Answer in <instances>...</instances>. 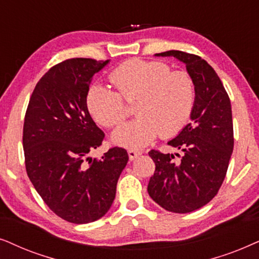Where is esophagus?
Returning <instances> with one entry per match:
<instances>
[{"mask_svg":"<svg viewBox=\"0 0 259 259\" xmlns=\"http://www.w3.org/2000/svg\"><path fill=\"white\" fill-rule=\"evenodd\" d=\"M141 154H142V153H141V151H137V150H134V149L127 150V155H129V158H130V160H132V161L136 160V158L139 157Z\"/></svg>","mask_w":259,"mask_h":259,"instance_id":"34e87169","label":"esophagus"}]
</instances>
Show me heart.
<instances>
[{"instance_id": "heart-1", "label": "heart", "mask_w": 259, "mask_h": 259, "mask_svg": "<svg viewBox=\"0 0 259 259\" xmlns=\"http://www.w3.org/2000/svg\"><path fill=\"white\" fill-rule=\"evenodd\" d=\"M110 80L118 89L94 84L86 97L88 108L99 124L118 125L126 116L123 98H136L137 117L112 134L116 144L142 148L158 134L177 135L188 122L195 104V84L187 72L171 71L162 61L130 59L117 66Z\"/></svg>"}]
</instances>
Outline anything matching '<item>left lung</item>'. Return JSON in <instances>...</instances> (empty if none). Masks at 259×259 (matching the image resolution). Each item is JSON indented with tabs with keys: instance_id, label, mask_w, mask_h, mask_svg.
<instances>
[{
	"instance_id": "obj_1",
	"label": "left lung",
	"mask_w": 259,
	"mask_h": 259,
	"mask_svg": "<svg viewBox=\"0 0 259 259\" xmlns=\"http://www.w3.org/2000/svg\"><path fill=\"white\" fill-rule=\"evenodd\" d=\"M156 57H174L186 65L195 84V104L188 123L168 142L182 151L173 154L150 150L155 173L148 184L150 198L162 208L189 213L214 198L225 179L233 150L231 102L211 65L195 54L167 51Z\"/></svg>"
}]
</instances>
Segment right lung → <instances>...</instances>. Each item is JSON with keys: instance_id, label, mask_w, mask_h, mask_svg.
<instances>
[{"instance_id": "add662e5", "label": "right lung", "mask_w": 259, "mask_h": 259, "mask_svg": "<svg viewBox=\"0 0 259 259\" xmlns=\"http://www.w3.org/2000/svg\"><path fill=\"white\" fill-rule=\"evenodd\" d=\"M108 64L73 58L55 65L37 81L25 116L29 180L55 214L73 224L96 222L109 211L129 160L118 147L101 158L89 156L105 135L90 116L86 97L92 77Z\"/></svg>"}]
</instances>
